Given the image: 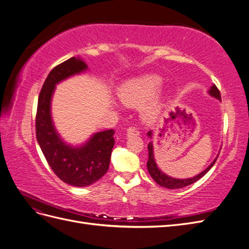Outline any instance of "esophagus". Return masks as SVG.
<instances>
[{
    "label": "esophagus",
    "instance_id": "obj_1",
    "mask_svg": "<svg viewBox=\"0 0 249 249\" xmlns=\"http://www.w3.org/2000/svg\"><path fill=\"white\" fill-rule=\"evenodd\" d=\"M139 134H140V132L138 130V127H136V126H130L126 131L127 136H137V135H139Z\"/></svg>",
    "mask_w": 249,
    "mask_h": 249
}]
</instances>
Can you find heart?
<instances>
[{
    "label": "heart",
    "instance_id": "b5f03b06",
    "mask_svg": "<svg viewBox=\"0 0 249 249\" xmlns=\"http://www.w3.org/2000/svg\"><path fill=\"white\" fill-rule=\"evenodd\" d=\"M162 86V80L155 74H145L124 82L118 89L120 101L129 106H139L154 97ZM157 105L153 104L145 109L146 118H153L157 114Z\"/></svg>",
    "mask_w": 249,
    "mask_h": 249
}]
</instances>
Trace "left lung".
Returning a JSON list of instances; mask_svg holds the SVG:
<instances>
[{"instance_id": "8db88e82", "label": "left lung", "mask_w": 249, "mask_h": 249, "mask_svg": "<svg viewBox=\"0 0 249 249\" xmlns=\"http://www.w3.org/2000/svg\"><path fill=\"white\" fill-rule=\"evenodd\" d=\"M209 93L212 95V96L216 97V99H218L219 101L221 100L220 91H219V89L216 87V85H213L212 87H211V89L209 90ZM147 135H148L149 137H152V131H149L147 133ZM147 149H148V161H147L146 165H147V170L149 172L150 177L153 178V179L155 180V182L158 185H160V186H162L164 188H168V189H178V188H183V187H186L188 185H191V184H193L195 182H197L199 178H201L211 168H212V166L215 164L217 158H218L217 157L216 159L212 163H211L210 166L205 171H202L201 173H199L198 176L194 177V178H191L178 179V178H170V177L166 176V175H165V173H163L159 168H158L157 164L155 162L154 150H153V143L152 142L148 143Z\"/></svg>"}]
</instances>
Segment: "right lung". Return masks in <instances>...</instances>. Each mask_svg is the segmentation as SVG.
Wrapping results in <instances>:
<instances>
[{
	"label": "right lung",
	"instance_id": "add662e5",
	"mask_svg": "<svg viewBox=\"0 0 249 249\" xmlns=\"http://www.w3.org/2000/svg\"><path fill=\"white\" fill-rule=\"evenodd\" d=\"M87 70L79 57H71L53 69L44 81L38 96L36 112V138L43 156L55 175L64 183L86 187L99 180L107 172L114 145V130L94 134L80 147L67 145L53 125L51 100L56 84Z\"/></svg>",
	"mask_w": 249,
	"mask_h": 249
}]
</instances>
